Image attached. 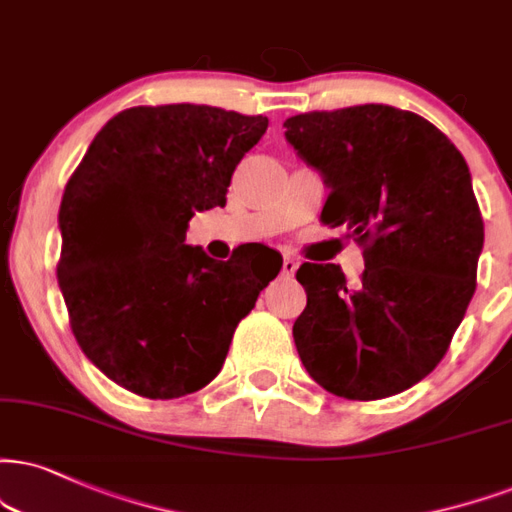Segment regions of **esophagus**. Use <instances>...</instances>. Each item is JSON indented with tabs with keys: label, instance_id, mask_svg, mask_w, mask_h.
Listing matches in <instances>:
<instances>
[{
	"label": "esophagus",
	"instance_id": "1",
	"mask_svg": "<svg viewBox=\"0 0 512 512\" xmlns=\"http://www.w3.org/2000/svg\"><path fill=\"white\" fill-rule=\"evenodd\" d=\"M296 268H299V263H296V258L285 256V261H282V275L292 277V275L296 273Z\"/></svg>",
	"mask_w": 512,
	"mask_h": 512
}]
</instances>
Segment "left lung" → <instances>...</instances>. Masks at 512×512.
Returning <instances> with one entry per match:
<instances>
[{
    "instance_id": "left-lung-1",
    "label": "left lung",
    "mask_w": 512,
    "mask_h": 512,
    "mask_svg": "<svg viewBox=\"0 0 512 512\" xmlns=\"http://www.w3.org/2000/svg\"><path fill=\"white\" fill-rule=\"evenodd\" d=\"M285 128L330 189L323 223L344 225L365 258L358 285L334 263L296 270L301 363L344 399L399 394L437 368L475 294L484 223L468 163L430 121L384 104L301 113Z\"/></svg>"
}]
</instances>
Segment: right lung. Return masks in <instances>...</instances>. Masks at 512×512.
Here are the masks:
<instances>
[{
  "label": "right lung",
  "instance_id": "1",
  "mask_svg": "<svg viewBox=\"0 0 512 512\" xmlns=\"http://www.w3.org/2000/svg\"><path fill=\"white\" fill-rule=\"evenodd\" d=\"M268 118L197 104L135 106L97 132L59 208L56 277L82 353L132 394L178 399L223 368L232 334L282 268L268 246L216 261L185 244L225 206Z\"/></svg>",
  "mask_w": 512,
  "mask_h": 512
}]
</instances>
